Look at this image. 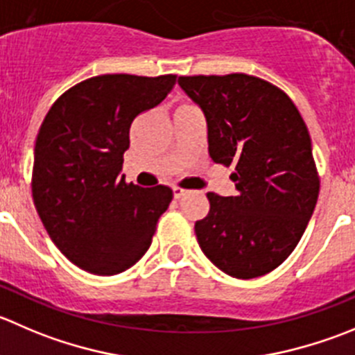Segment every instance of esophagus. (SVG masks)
Returning <instances> with one entry per match:
<instances>
[{
	"instance_id": "34e87169",
	"label": "esophagus",
	"mask_w": 355,
	"mask_h": 355,
	"mask_svg": "<svg viewBox=\"0 0 355 355\" xmlns=\"http://www.w3.org/2000/svg\"><path fill=\"white\" fill-rule=\"evenodd\" d=\"M185 194H187V191H185V189H182V187H178V185H175V187H173V196H175V199L184 198Z\"/></svg>"
}]
</instances>
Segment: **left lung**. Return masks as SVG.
Listing matches in <instances>:
<instances>
[{"instance_id":"left-lung-1","label":"left lung","mask_w":355,"mask_h":355,"mask_svg":"<svg viewBox=\"0 0 355 355\" xmlns=\"http://www.w3.org/2000/svg\"><path fill=\"white\" fill-rule=\"evenodd\" d=\"M202 109L215 163L236 168L237 194L208 192L209 211L194 225L202 253L227 276L253 279L279 267L314 213L319 175L297 105L272 83L234 72L180 76Z\"/></svg>"}]
</instances>
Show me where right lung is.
Returning a JSON list of instances; mask_svg holds the SVG:
<instances>
[{
    "instance_id": "obj_1",
    "label": "right lung",
    "mask_w": 355,
    "mask_h": 355,
    "mask_svg": "<svg viewBox=\"0 0 355 355\" xmlns=\"http://www.w3.org/2000/svg\"><path fill=\"white\" fill-rule=\"evenodd\" d=\"M175 74H102L55 101L34 147L33 199L48 236L79 269L125 272L146 254L173 191L126 184L130 126L173 88Z\"/></svg>"
}]
</instances>
